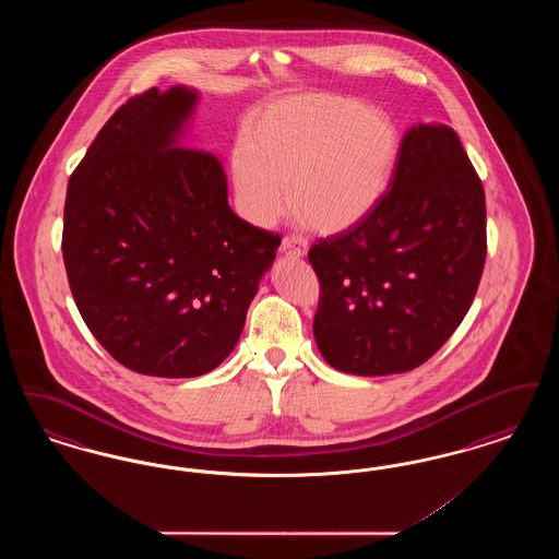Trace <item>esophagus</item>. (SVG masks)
Wrapping results in <instances>:
<instances>
[{
  "label": "esophagus",
  "mask_w": 559,
  "mask_h": 559,
  "mask_svg": "<svg viewBox=\"0 0 559 559\" xmlns=\"http://www.w3.org/2000/svg\"><path fill=\"white\" fill-rule=\"evenodd\" d=\"M281 253L292 255V258H304L308 253V240L304 237H285L281 242Z\"/></svg>",
  "instance_id": "1"
}]
</instances>
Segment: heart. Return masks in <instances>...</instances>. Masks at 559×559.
Listing matches in <instances>:
<instances>
[{
  "label": "heart",
  "mask_w": 559,
  "mask_h": 559,
  "mask_svg": "<svg viewBox=\"0 0 559 559\" xmlns=\"http://www.w3.org/2000/svg\"><path fill=\"white\" fill-rule=\"evenodd\" d=\"M394 123L367 105L312 94L270 108L235 153L242 213L270 226L292 205L314 230L356 228L383 201L396 163Z\"/></svg>",
  "instance_id": "1"
}]
</instances>
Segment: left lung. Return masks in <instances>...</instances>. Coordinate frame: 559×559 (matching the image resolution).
I'll use <instances>...</instances> for the list:
<instances>
[{
	"label": "left lung",
	"instance_id": "obj_1",
	"mask_svg": "<svg viewBox=\"0 0 559 559\" xmlns=\"http://www.w3.org/2000/svg\"><path fill=\"white\" fill-rule=\"evenodd\" d=\"M308 260L320 281L314 340L337 371L417 369L465 319L486 262V201L456 132L417 123L377 210L320 239Z\"/></svg>",
	"mask_w": 559,
	"mask_h": 559
}]
</instances>
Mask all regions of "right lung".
<instances>
[{"mask_svg": "<svg viewBox=\"0 0 559 559\" xmlns=\"http://www.w3.org/2000/svg\"><path fill=\"white\" fill-rule=\"evenodd\" d=\"M197 90L128 100L73 171L62 230L71 293L123 367L199 377L239 342L281 245L228 205L222 160L180 146Z\"/></svg>", "mask_w": 559, "mask_h": 559, "instance_id": "obj_1", "label": "right lung"}]
</instances>
